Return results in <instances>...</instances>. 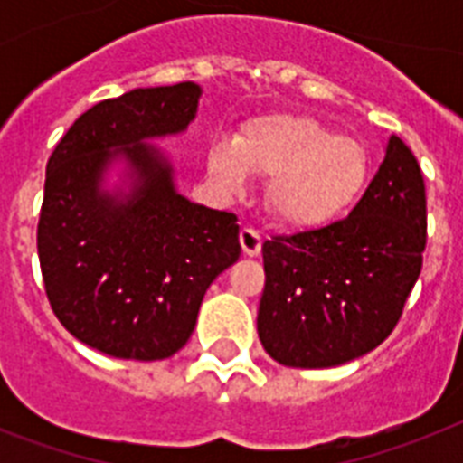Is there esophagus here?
<instances>
[{
	"mask_svg": "<svg viewBox=\"0 0 463 463\" xmlns=\"http://www.w3.org/2000/svg\"><path fill=\"white\" fill-rule=\"evenodd\" d=\"M261 235L254 228H242L240 231V245H242V252L247 254V257H260L261 252Z\"/></svg>",
	"mask_w": 463,
	"mask_h": 463,
	"instance_id": "1",
	"label": "esophagus"
}]
</instances>
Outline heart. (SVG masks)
Instances as JSON below:
<instances>
[{
	"instance_id": "1",
	"label": "heart",
	"mask_w": 463,
	"mask_h": 463,
	"mask_svg": "<svg viewBox=\"0 0 463 463\" xmlns=\"http://www.w3.org/2000/svg\"><path fill=\"white\" fill-rule=\"evenodd\" d=\"M363 144L334 134L307 115H269L250 122L235 144L209 151V173L238 194L247 175L269 177L267 206L290 228H319L351 209L367 182Z\"/></svg>"
}]
</instances>
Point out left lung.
I'll list each match as a JSON object with an SVG mask.
<instances>
[{
  "label": "left lung",
  "mask_w": 463,
  "mask_h": 463,
  "mask_svg": "<svg viewBox=\"0 0 463 463\" xmlns=\"http://www.w3.org/2000/svg\"><path fill=\"white\" fill-rule=\"evenodd\" d=\"M423 250V173L411 148L389 137L384 160L344 221L261 245L264 351L281 365L322 370L377 348L416 286Z\"/></svg>",
  "instance_id": "1"
}]
</instances>
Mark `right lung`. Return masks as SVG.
<instances>
[{"mask_svg":"<svg viewBox=\"0 0 463 463\" xmlns=\"http://www.w3.org/2000/svg\"><path fill=\"white\" fill-rule=\"evenodd\" d=\"M194 81L134 89L86 110L47 160L38 257L47 300L81 344L122 360L187 344L209 286L240 260L235 213L177 192L154 144L196 119Z\"/></svg>","mask_w":463,"mask_h":463,"instance_id":"obj_1","label":"right lung"}]
</instances>
